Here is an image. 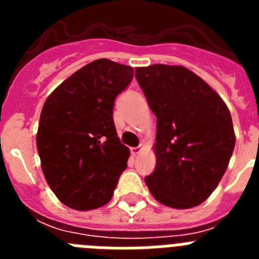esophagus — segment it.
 I'll return each instance as SVG.
<instances>
[{
    "instance_id": "esophagus-1",
    "label": "esophagus",
    "mask_w": 259,
    "mask_h": 259,
    "mask_svg": "<svg viewBox=\"0 0 259 259\" xmlns=\"http://www.w3.org/2000/svg\"><path fill=\"white\" fill-rule=\"evenodd\" d=\"M141 150H143V148H141V146H136V148H131V154L135 157V155L139 154V153H140Z\"/></svg>"
}]
</instances>
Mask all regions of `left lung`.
I'll use <instances>...</instances> for the list:
<instances>
[{"mask_svg": "<svg viewBox=\"0 0 259 259\" xmlns=\"http://www.w3.org/2000/svg\"><path fill=\"white\" fill-rule=\"evenodd\" d=\"M135 76L157 116V161L146 185L166 206H197L215 191L230 163L236 143L230 110L183 66L137 67Z\"/></svg>", "mask_w": 259, "mask_h": 259, "instance_id": "1", "label": "left lung"}]
</instances>
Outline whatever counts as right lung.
<instances>
[{"label": "right lung", "mask_w": 259, "mask_h": 259, "mask_svg": "<svg viewBox=\"0 0 259 259\" xmlns=\"http://www.w3.org/2000/svg\"><path fill=\"white\" fill-rule=\"evenodd\" d=\"M132 77L131 66L97 59L59 84L42 106L36 136L41 168L71 209L106 205L127 167L130 149L119 141L113 107Z\"/></svg>", "instance_id": "1"}]
</instances>
